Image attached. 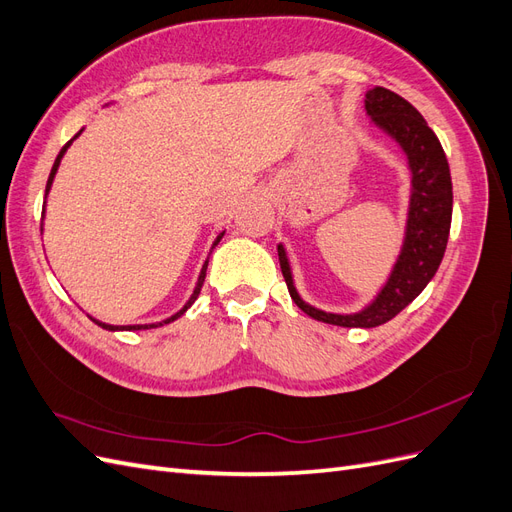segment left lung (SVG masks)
Wrapping results in <instances>:
<instances>
[{"mask_svg": "<svg viewBox=\"0 0 512 512\" xmlns=\"http://www.w3.org/2000/svg\"><path fill=\"white\" fill-rule=\"evenodd\" d=\"M371 122L399 145L412 173L410 208L401 253L394 261L388 281L377 296L358 313H328L304 302L294 285V274L283 244H279L281 272L289 296L300 309L324 324L343 328H375L399 315L422 289L429 285L448 244L452 221V180L440 139L425 118L399 94L386 87H373L364 98Z\"/></svg>", "mask_w": 512, "mask_h": 512, "instance_id": "left-lung-1", "label": "left lung"}]
</instances>
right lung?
I'll use <instances>...</instances> for the list:
<instances>
[{"label":"right lung","instance_id":"obj_1","mask_svg":"<svg viewBox=\"0 0 512 512\" xmlns=\"http://www.w3.org/2000/svg\"><path fill=\"white\" fill-rule=\"evenodd\" d=\"M83 130V128H81ZM81 130L79 133L72 137L64 148L60 150V154H57V158H55V163H53V169H51V173H49V180H47V188H45V203H47V195H49V191H51V184H53V178H55V173H57V167H60V163H62V158H64V154H66V150L70 148V143L75 141L79 135H81ZM42 218H45V206H42ZM40 231H42V227H40ZM225 236V231L223 233H218V238L214 240V244H212V248L221 242V238ZM212 253V251H210ZM210 259V257H208ZM208 259H206V264L201 266V272H199V279H197V285H195V289H193V296L188 298V302L182 306V309L175 313V315H171V317H167V319H163V321H158V324H137V326H111V324H105V321H98V319H94V324H98L100 328H105V330H111V332H115V330H150V328H158V326H163V324H171V321H175L178 319L180 315H184L188 309H191V304L197 300V296H199V291H201V287H203V281H206V270H208Z\"/></svg>","mask_w":512,"mask_h":512}]
</instances>
